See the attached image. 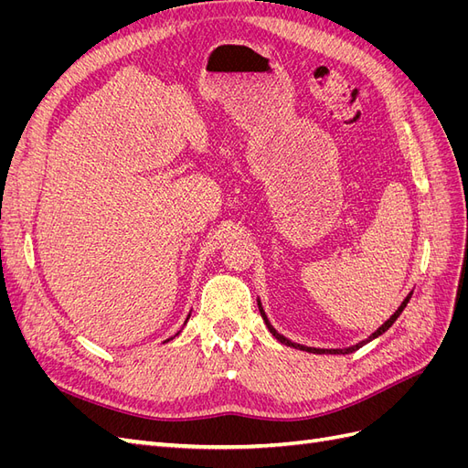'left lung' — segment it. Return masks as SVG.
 <instances>
[{"instance_id":"obj_1","label":"left lung","mask_w":468,"mask_h":468,"mask_svg":"<svg viewBox=\"0 0 468 468\" xmlns=\"http://www.w3.org/2000/svg\"><path fill=\"white\" fill-rule=\"evenodd\" d=\"M410 296H412V294H408V296H406V299H404V303L400 304V308H399V310H396V313H394V314H392V316H390V318H388V320H387L385 324H382V325H380V328H378V330H377V332H375V334H373V335H371L369 339H365V342H361V344H357V346H353V347H349V349H330V351H328V349H314V347H304V346H296V344H291V342H289V339H285V337H282L281 334H277V332H275V328H273V325H271V324H269V320H267V316H265V313H263V308H261V304H260V313H261V318H263V320H265V324H267V328H269V332H271V334H273V335H275V337L279 339V342H281V344H287V346H291V347H294V349H303V351H308V353H351V351H356V349L363 347V346H365L367 342H371V339L378 337L380 334H385V332H387V330L390 328V325H392V324L396 322V318H399V316L402 314V310L406 308V304H408V301H410Z\"/></svg>"}]
</instances>
